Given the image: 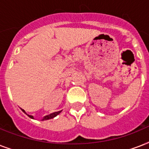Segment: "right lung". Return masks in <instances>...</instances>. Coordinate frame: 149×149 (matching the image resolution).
Masks as SVG:
<instances>
[{"label": "right lung", "mask_w": 149, "mask_h": 149, "mask_svg": "<svg viewBox=\"0 0 149 149\" xmlns=\"http://www.w3.org/2000/svg\"><path fill=\"white\" fill-rule=\"evenodd\" d=\"M21 109H22V108H21ZM22 111H23V112H24V113H25V111H24V110H23V109H22ZM61 111H57V112H54V113H50V114H49V115H46V116H45V117H44V118H43L42 120H49V119H52V118H55V117H56V116L58 115V113H61ZM26 114H27V113H26ZM27 115L29 116V118H32V119H34L33 116H31V115H29V114H27Z\"/></svg>", "instance_id": "add662e5"}]
</instances>
